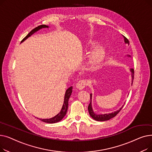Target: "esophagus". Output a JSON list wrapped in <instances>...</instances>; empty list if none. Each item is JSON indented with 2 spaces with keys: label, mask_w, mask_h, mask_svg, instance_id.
<instances>
[{
  "label": "esophagus",
  "mask_w": 152,
  "mask_h": 152,
  "mask_svg": "<svg viewBox=\"0 0 152 152\" xmlns=\"http://www.w3.org/2000/svg\"><path fill=\"white\" fill-rule=\"evenodd\" d=\"M86 85L87 83L85 80H81L76 84V87L79 90H82L86 86Z\"/></svg>",
  "instance_id": "1"
}]
</instances>
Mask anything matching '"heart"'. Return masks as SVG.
I'll use <instances>...</instances> for the list:
<instances>
[{"label":"heart","instance_id":"obj_1","mask_svg":"<svg viewBox=\"0 0 152 152\" xmlns=\"http://www.w3.org/2000/svg\"><path fill=\"white\" fill-rule=\"evenodd\" d=\"M96 42L92 39L89 40L86 44V49L90 50L95 45ZM107 55V49L103 45H99L95 47L89 55L88 62L89 65L93 68L99 67L104 61Z\"/></svg>","mask_w":152,"mask_h":152}]
</instances>
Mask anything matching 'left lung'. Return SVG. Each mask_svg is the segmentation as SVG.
Wrapping results in <instances>:
<instances>
[{
  "label": "left lung",
  "instance_id": "8db88e82",
  "mask_svg": "<svg viewBox=\"0 0 152 152\" xmlns=\"http://www.w3.org/2000/svg\"><path fill=\"white\" fill-rule=\"evenodd\" d=\"M124 37V42L126 44H128V45L129 44V40L127 39L126 37ZM127 57H131V55H127ZM130 71L131 72V76H132V83H133V80H134V69L131 68L130 69ZM92 94H91V102L89 103V105L88 106V111H89V115L90 116L94 119H95V120L96 121H107V120H109V119H111L114 118L119 112V111H121V110L122 109V108L123 107V106L120 108V109L116 111H114V112H112L111 113H108V114H100V115H99V114H97L95 113L93 109H92Z\"/></svg>",
  "mask_w": 152,
  "mask_h": 152
}]
</instances>
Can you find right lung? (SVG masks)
<instances>
[{
	"label": "right lung",
	"mask_w": 152,
	"mask_h": 152,
	"mask_svg": "<svg viewBox=\"0 0 152 152\" xmlns=\"http://www.w3.org/2000/svg\"><path fill=\"white\" fill-rule=\"evenodd\" d=\"M49 28V26H46L45 25H40V26L35 28L34 29H33V30L29 32V33L22 40L21 42H23V41H25L26 39H28L29 37H30L32 34H33L34 33H36V31H39V29H41L42 28ZM72 89H73V87L71 86V87H69V88L66 91V92L65 94V98H64V102L63 104V107L61 108L60 112L58 114H57L54 117H53L52 118H49V119L39 118V120H41L44 123H50V124L55 123H57V122H59L60 121H61L66 114L68 107V100H69V99L71 95V93H72Z\"/></svg>",
	"instance_id": "right-lung-1"
}]
</instances>
